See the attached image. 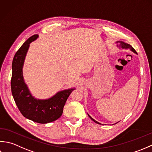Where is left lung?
I'll return each instance as SVG.
<instances>
[{"mask_svg":"<svg viewBox=\"0 0 152 152\" xmlns=\"http://www.w3.org/2000/svg\"><path fill=\"white\" fill-rule=\"evenodd\" d=\"M118 42H119V43H120V45H119V46H120V47H121L122 48H125V49L130 48V49H131V50L133 52H134V53L137 54V52H136V50H134V49L132 47V46H131V45H129V44H126V43H125V42H122V41H118V42H117V43H118ZM88 117H90V118H91L92 121H94L96 123H97V124H100V123L97 122L96 121H95L94 119H92V117L88 115Z\"/></svg>","mask_w":152,"mask_h":152,"instance_id":"1","label":"left lung"}]
</instances>
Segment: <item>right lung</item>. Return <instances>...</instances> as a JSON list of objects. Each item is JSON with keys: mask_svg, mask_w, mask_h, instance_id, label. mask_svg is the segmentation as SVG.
Listing matches in <instances>:
<instances>
[{"mask_svg": "<svg viewBox=\"0 0 152 152\" xmlns=\"http://www.w3.org/2000/svg\"><path fill=\"white\" fill-rule=\"evenodd\" d=\"M38 37V35H34L29 37L15 53L12 61L11 91L15 104L25 117L34 122L45 124L60 118L67 99L75 88L60 91L46 100L36 99L30 93L24 82L22 69L29 44Z\"/></svg>", "mask_w": 152, "mask_h": 152, "instance_id": "add662e5", "label": "right lung"}]
</instances>
